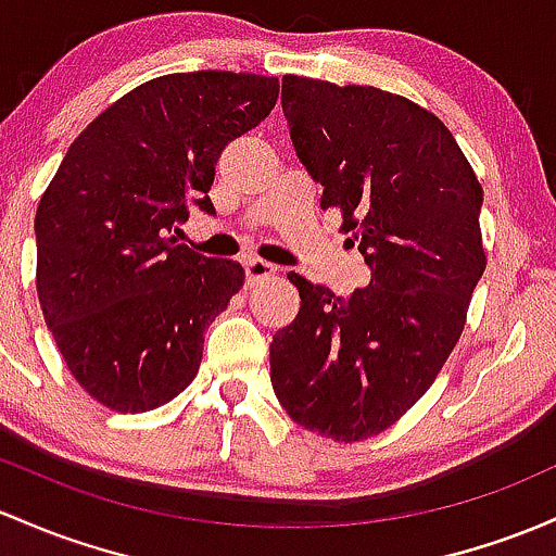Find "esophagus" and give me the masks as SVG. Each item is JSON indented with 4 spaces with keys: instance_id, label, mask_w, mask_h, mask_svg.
I'll return each mask as SVG.
<instances>
[{
    "instance_id": "esophagus-1",
    "label": "esophagus",
    "mask_w": 556,
    "mask_h": 556,
    "mask_svg": "<svg viewBox=\"0 0 556 556\" xmlns=\"http://www.w3.org/2000/svg\"><path fill=\"white\" fill-rule=\"evenodd\" d=\"M242 266H245V277H248V285H255L261 282V279L271 277L277 268H274L268 261H261V258H245L242 261Z\"/></svg>"
}]
</instances>
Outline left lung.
<instances>
[{
  "label": "left lung",
  "instance_id": "left-lung-1",
  "mask_svg": "<svg viewBox=\"0 0 556 556\" xmlns=\"http://www.w3.org/2000/svg\"><path fill=\"white\" fill-rule=\"evenodd\" d=\"M292 148L369 266L348 298L290 271L295 321L268 345L271 386L311 432L364 441L432 386L485 271L483 189L441 118L375 87L282 78Z\"/></svg>",
  "mask_w": 556,
  "mask_h": 556
}]
</instances>
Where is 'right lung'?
<instances>
[{
    "label": "right lung",
    "mask_w": 556,
    "mask_h": 556,
    "mask_svg": "<svg viewBox=\"0 0 556 556\" xmlns=\"http://www.w3.org/2000/svg\"><path fill=\"white\" fill-rule=\"evenodd\" d=\"M279 78L168 73L113 102L76 137L36 211V292L71 375L115 412L179 395L205 327L245 282L174 235L208 189L231 139L277 105Z\"/></svg>",
    "instance_id": "right-lung-1"
}]
</instances>
